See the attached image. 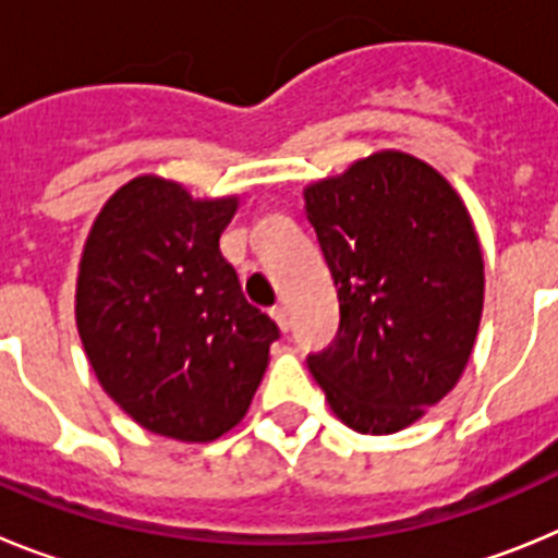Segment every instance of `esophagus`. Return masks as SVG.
Returning <instances> with one entry per match:
<instances>
[{
	"instance_id": "esophagus-1",
	"label": "esophagus",
	"mask_w": 558,
	"mask_h": 558,
	"mask_svg": "<svg viewBox=\"0 0 558 558\" xmlns=\"http://www.w3.org/2000/svg\"><path fill=\"white\" fill-rule=\"evenodd\" d=\"M270 318H274V322H276V327L282 329V332H288V329H290L288 310H284V307H274V310H270Z\"/></svg>"
}]
</instances>
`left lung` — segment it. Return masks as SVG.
<instances>
[{
    "label": "left lung",
    "instance_id": "1",
    "mask_svg": "<svg viewBox=\"0 0 558 558\" xmlns=\"http://www.w3.org/2000/svg\"><path fill=\"white\" fill-rule=\"evenodd\" d=\"M340 327L307 357L335 416L386 436L456 388L483 313V254L450 181L383 150L304 190Z\"/></svg>",
    "mask_w": 558,
    "mask_h": 558
}]
</instances>
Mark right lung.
Returning <instances> with one entry per match:
<instances>
[{
  "label": "right lung",
  "mask_w": 558,
  "mask_h": 558,
  "mask_svg": "<svg viewBox=\"0 0 558 558\" xmlns=\"http://www.w3.org/2000/svg\"><path fill=\"white\" fill-rule=\"evenodd\" d=\"M236 198L140 175L88 231L75 318L108 397L145 430L215 441L245 416L279 327L245 302L220 234Z\"/></svg>",
  "instance_id": "right-lung-1"
}]
</instances>
